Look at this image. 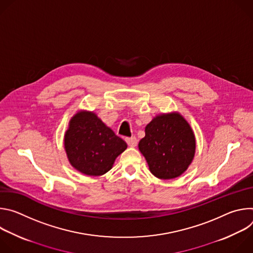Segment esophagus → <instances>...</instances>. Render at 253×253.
I'll list each match as a JSON object with an SVG mask.
<instances>
[{
  "label": "esophagus",
  "mask_w": 253,
  "mask_h": 253,
  "mask_svg": "<svg viewBox=\"0 0 253 253\" xmlns=\"http://www.w3.org/2000/svg\"><path fill=\"white\" fill-rule=\"evenodd\" d=\"M126 142H127V144H128L130 147H135L137 145L138 140H137V138L135 136H133V137H130V138H126Z\"/></svg>",
  "instance_id": "esophagus-1"
}]
</instances>
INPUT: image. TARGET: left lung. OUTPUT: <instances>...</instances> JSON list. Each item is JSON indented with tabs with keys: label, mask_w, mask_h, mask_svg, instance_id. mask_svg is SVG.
<instances>
[{
	"label": "left lung",
	"mask_w": 253,
	"mask_h": 253,
	"mask_svg": "<svg viewBox=\"0 0 253 253\" xmlns=\"http://www.w3.org/2000/svg\"><path fill=\"white\" fill-rule=\"evenodd\" d=\"M138 148L150 172L169 180L182 175L192 163L196 151L194 132L179 112L156 115L145 127V137Z\"/></svg>",
	"instance_id": "left-lung-1"
}]
</instances>
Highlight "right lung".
Listing matches in <instances>:
<instances>
[{"mask_svg": "<svg viewBox=\"0 0 253 253\" xmlns=\"http://www.w3.org/2000/svg\"><path fill=\"white\" fill-rule=\"evenodd\" d=\"M64 147L70 164L77 171L88 176H101L113 167L127 144L96 113L80 110L69 121Z\"/></svg>", "mask_w": 253, "mask_h": 253, "instance_id": "right-lung-1", "label": "right lung"}]
</instances>
